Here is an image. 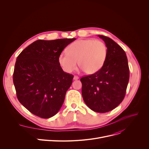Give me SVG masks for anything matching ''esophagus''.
I'll return each instance as SVG.
<instances>
[{
  "label": "esophagus",
  "mask_w": 149,
  "mask_h": 149,
  "mask_svg": "<svg viewBox=\"0 0 149 149\" xmlns=\"http://www.w3.org/2000/svg\"><path fill=\"white\" fill-rule=\"evenodd\" d=\"M79 79V77H78V76H76V75L74 76V80H78Z\"/></svg>",
  "instance_id": "1"
}]
</instances>
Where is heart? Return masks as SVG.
<instances>
[{"instance_id":"obj_1","label":"heart","mask_w":149,"mask_h":149,"mask_svg":"<svg viewBox=\"0 0 149 149\" xmlns=\"http://www.w3.org/2000/svg\"><path fill=\"white\" fill-rule=\"evenodd\" d=\"M107 56V47L94 39H80L70 44L67 53H61L58 64L63 71L70 73L78 65L87 74L97 72L102 68Z\"/></svg>"}]
</instances>
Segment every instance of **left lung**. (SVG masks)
Instances as JSON below:
<instances>
[{
    "mask_svg": "<svg viewBox=\"0 0 149 149\" xmlns=\"http://www.w3.org/2000/svg\"><path fill=\"white\" fill-rule=\"evenodd\" d=\"M107 47L104 65L95 74L82 77L83 98L91 110L106 113L118 106L123 100L129 80L126 54L111 38L98 35Z\"/></svg>",
    "mask_w": 149,
    "mask_h": 149,
    "instance_id": "1",
    "label": "left lung"
}]
</instances>
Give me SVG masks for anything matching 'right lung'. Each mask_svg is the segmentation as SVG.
Instances as JSON below:
<instances>
[{
  "label": "right lung",
  "mask_w": 149,
  "mask_h": 149,
  "mask_svg": "<svg viewBox=\"0 0 149 149\" xmlns=\"http://www.w3.org/2000/svg\"><path fill=\"white\" fill-rule=\"evenodd\" d=\"M75 38L38 40L17 58L13 83L20 103L42 118L56 115L63 104L74 76L65 72L58 57Z\"/></svg>",
  "instance_id": "add662e5"
}]
</instances>
